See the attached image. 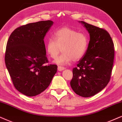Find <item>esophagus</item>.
I'll return each mask as SVG.
<instances>
[{
  "label": "esophagus",
  "instance_id": "34e87169",
  "mask_svg": "<svg viewBox=\"0 0 122 122\" xmlns=\"http://www.w3.org/2000/svg\"><path fill=\"white\" fill-rule=\"evenodd\" d=\"M65 69V68L64 67H62V66H58V70L60 71H62L63 70H64Z\"/></svg>",
  "mask_w": 122,
  "mask_h": 122
}]
</instances>
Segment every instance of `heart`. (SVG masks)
I'll return each instance as SVG.
<instances>
[{
	"mask_svg": "<svg viewBox=\"0 0 122 122\" xmlns=\"http://www.w3.org/2000/svg\"><path fill=\"white\" fill-rule=\"evenodd\" d=\"M88 39L85 34L78 33L75 29L64 27L53 34V39L49 38L46 42V51L53 59H55L61 50L63 53L55 61L56 64L65 65L78 61L86 53Z\"/></svg>",
	"mask_w": 122,
	"mask_h": 122,
	"instance_id": "obj_1",
	"label": "heart"
}]
</instances>
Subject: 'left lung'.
Wrapping results in <instances>:
<instances>
[{
	"instance_id": "obj_1",
	"label": "left lung",
	"mask_w": 122,
	"mask_h": 122,
	"mask_svg": "<svg viewBox=\"0 0 122 122\" xmlns=\"http://www.w3.org/2000/svg\"><path fill=\"white\" fill-rule=\"evenodd\" d=\"M90 36L83 57L72 69V90L83 97L93 96L102 90L110 79L114 58V47L108 32L81 21Z\"/></svg>"
}]
</instances>
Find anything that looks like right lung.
Here are the masks:
<instances>
[{"instance_id":"1","label":"right lung","mask_w":122,"mask_h":122,"mask_svg":"<svg viewBox=\"0 0 122 122\" xmlns=\"http://www.w3.org/2000/svg\"><path fill=\"white\" fill-rule=\"evenodd\" d=\"M53 22L30 23L12 32L5 54L6 67L17 90L27 96L44 91L56 73V65H47L44 38Z\"/></svg>"}]
</instances>
